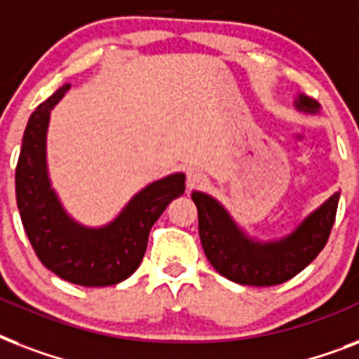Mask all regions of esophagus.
<instances>
[{
  "label": "esophagus",
  "mask_w": 359,
  "mask_h": 359,
  "mask_svg": "<svg viewBox=\"0 0 359 359\" xmlns=\"http://www.w3.org/2000/svg\"><path fill=\"white\" fill-rule=\"evenodd\" d=\"M205 182H207V177H205L201 171H197V169H190V171L186 173V188H188V190L201 188Z\"/></svg>",
  "instance_id": "1"
}]
</instances>
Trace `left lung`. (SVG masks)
<instances>
[{
  "instance_id": "left-lung-1",
  "label": "left lung",
  "mask_w": 359,
  "mask_h": 359,
  "mask_svg": "<svg viewBox=\"0 0 359 359\" xmlns=\"http://www.w3.org/2000/svg\"><path fill=\"white\" fill-rule=\"evenodd\" d=\"M294 106L315 114L318 104L300 95ZM191 199L199 216L203 250L224 278L240 285L272 287L289 281L317 259L332 233L339 191L313 210L290 235L272 242H257L235 224L229 212L207 194L194 191Z\"/></svg>"
}]
</instances>
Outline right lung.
Returning a JSON list of instances; mask_svg holds the SVG:
<instances>
[{"mask_svg":"<svg viewBox=\"0 0 359 359\" xmlns=\"http://www.w3.org/2000/svg\"><path fill=\"white\" fill-rule=\"evenodd\" d=\"M65 83L31 114L16 163V203L25 235L48 270L81 287H108L130 278L145 255L151 227L175 197L184 194V173L169 175L137 191L104 227H83L65 212L46 168L50 111Z\"/></svg>","mask_w":359,"mask_h":359,"instance_id":"right-lung-1","label":"right lung"}]
</instances>
